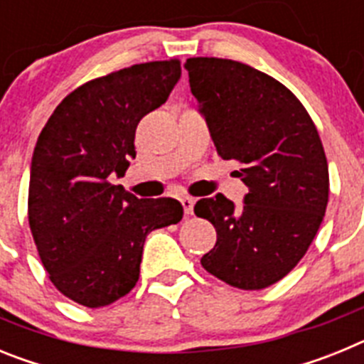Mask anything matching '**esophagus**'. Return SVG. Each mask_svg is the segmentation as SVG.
<instances>
[{
	"instance_id": "obj_1",
	"label": "esophagus",
	"mask_w": 364,
	"mask_h": 364,
	"mask_svg": "<svg viewBox=\"0 0 364 364\" xmlns=\"http://www.w3.org/2000/svg\"><path fill=\"white\" fill-rule=\"evenodd\" d=\"M182 202V208H184V213L186 215H193V208H195V198L191 197H182L180 198Z\"/></svg>"
}]
</instances>
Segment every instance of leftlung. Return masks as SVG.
Instances as JSON below:
<instances>
[{
  "label": "left lung",
  "instance_id": "1",
  "mask_svg": "<svg viewBox=\"0 0 364 364\" xmlns=\"http://www.w3.org/2000/svg\"><path fill=\"white\" fill-rule=\"evenodd\" d=\"M186 70L218 156L239 164L250 189L240 210L224 195L195 204L217 230L200 264L235 288L264 290L297 266L323 222L330 178L319 131L288 87L246 63L189 58Z\"/></svg>",
  "mask_w": 364,
  "mask_h": 364
}]
</instances>
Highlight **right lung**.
<instances>
[{
	"instance_id": "obj_1",
	"label": "right lung",
	"mask_w": 364,
	"mask_h": 364,
	"mask_svg": "<svg viewBox=\"0 0 364 364\" xmlns=\"http://www.w3.org/2000/svg\"><path fill=\"white\" fill-rule=\"evenodd\" d=\"M180 60L136 63L76 87L38 136L28 182V226L60 294L102 308L140 277L146 237L182 220L173 198H138L114 186L136 156L138 122L180 78Z\"/></svg>"
}]
</instances>
